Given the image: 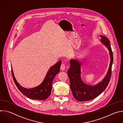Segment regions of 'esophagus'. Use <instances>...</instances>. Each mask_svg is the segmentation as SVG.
I'll return each mask as SVG.
<instances>
[{
	"label": "esophagus",
	"instance_id": "1",
	"mask_svg": "<svg viewBox=\"0 0 123 123\" xmlns=\"http://www.w3.org/2000/svg\"><path fill=\"white\" fill-rule=\"evenodd\" d=\"M60 68H61V69L62 70V71H64L66 68V66H65V64H62L61 65V67H60Z\"/></svg>",
	"mask_w": 123,
	"mask_h": 123
}]
</instances>
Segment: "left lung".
I'll return each instance as SVG.
<instances>
[{"label":"left lung","instance_id":"1","mask_svg":"<svg viewBox=\"0 0 123 123\" xmlns=\"http://www.w3.org/2000/svg\"><path fill=\"white\" fill-rule=\"evenodd\" d=\"M101 42L109 50L110 63L107 74L101 82L95 85H87L85 83L81 77V66L82 62L78 59L70 60V67L68 70V75L69 79L70 87L73 95L75 99L80 102L90 101L94 99L106 89L108 85L111 75V68L113 57L110 40L107 37L100 36Z\"/></svg>","mask_w":123,"mask_h":123}]
</instances>
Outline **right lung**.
I'll use <instances>...</instances> for the list:
<instances>
[{
  "instance_id": "add662e5",
  "label": "right lung",
  "mask_w": 123,
  "mask_h": 123,
  "mask_svg": "<svg viewBox=\"0 0 123 123\" xmlns=\"http://www.w3.org/2000/svg\"><path fill=\"white\" fill-rule=\"evenodd\" d=\"M62 61H58L51 67L46 74L43 81L38 86L33 88L27 89L21 86L16 81L12 67V74L14 82L18 89L27 97L34 100H44L50 95L52 89V82L55 75L60 72Z\"/></svg>"
}]
</instances>
